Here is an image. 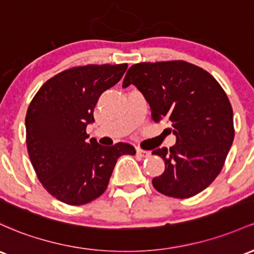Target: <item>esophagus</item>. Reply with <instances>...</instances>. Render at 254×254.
<instances>
[{
    "mask_svg": "<svg viewBox=\"0 0 254 254\" xmlns=\"http://www.w3.org/2000/svg\"><path fill=\"white\" fill-rule=\"evenodd\" d=\"M136 153H137V155H140V157H142V158H148L150 155V153L148 152V150H143L141 148L136 149Z\"/></svg>",
    "mask_w": 254,
    "mask_h": 254,
    "instance_id": "34e87169",
    "label": "esophagus"
}]
</instances>
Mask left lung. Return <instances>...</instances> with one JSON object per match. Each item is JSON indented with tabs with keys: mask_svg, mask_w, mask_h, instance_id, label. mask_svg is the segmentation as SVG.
<instances>
[{
	"mask_svg": "<svg viewBox=\"0 0 254 254\" xmlns=\"http://www.w3.org/2000/svg\"><path fill=\"white\" fill-rule=\"evenodd\" d=\"M143 94L155 123L168 122L176 144L153 150L165 171L153 178L159 193L188 199L222 171L234 141L233 108L223 88L207 71L183 60L135 64L123 86Z\"/></svg>",
	"mask_w": 254,
	"mask_h": 254,
	"instance_id": "1",
	"label": "left lung"
}]
</instances>
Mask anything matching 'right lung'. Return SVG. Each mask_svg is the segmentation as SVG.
<instances>
[{"mask_svg": "<svg viewBox=\"0 0 254 254\" xmlns=\"http://www.w3.org/2000/svg\"><path fill=\"white\" fill-rule=\"evenodd\" d=\"M127 64L85 65L55 74L41 86L25 118L26 146L37 178L61 202L79 206L105 193L117 159L136 153L125 142L105 147L86 141V125L105 90L116 85Z\"/></svg>", "mask_w": 254, "mask_h": 254, "instance_id": "right-lung-1", "label": "right lung"}]
</instances>
